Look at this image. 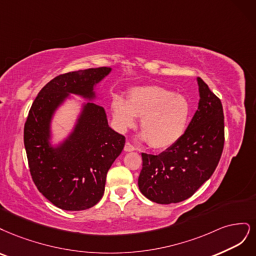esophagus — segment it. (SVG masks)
I'll return each instance as SVG.
<instances>
[{
  "mask_svg": "<svg viewBox=\"0 0 256 256\" xmlns=\"http://www.w3.org/2000/svg\"><path fill=\"white\" fill-rule=\"evenodd\" d=\"M124 151L126 152H132V151H135V146H132V144L130 142H126V146H124Z\"/></svg>",
  "mask_w": 256,
  "mask_h": 256,
  "instance_id": "1",
  "label": "esophagus"
}]
</instances>
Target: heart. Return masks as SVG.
<instances>
[{
  "label": "heart",
  "instance_id": "heart-1",
  "mask_svg": "<svg viewBox=\"0 0 256 256\" xmlns=\"http://www.w3.org/2000/svg\"><path fill=\"white\" fill-rule=\"evenodd\" d=\"M112 114L114 124L124 130L140 118L142 137L154 149H167L183 136L190 114V106L185 98L155 85L132 88L128 101L112 98Z\"/></svg>",
  "mask_w": 256,
  "mask_h": 256
}]
</instances>
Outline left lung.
Wrapping results in <instances>:
<instances>
[{"mask_svg": "<svg viewBox=\"0 0 256 256\" xmlns=\"http://www.w3.org/2000/svg\"><path fill=\"white\" fill-rule=\"evenodd\" d=\"M200 100L185 133L158 155L142 153L138 187L158 204L190 198L215 171L224 144V116L219 98L198 78Z\"/></svg>", "mask_w": 256, "mask_h": 256, "instance_id": "8db88e82", "label": "left lung"}]
</instances>
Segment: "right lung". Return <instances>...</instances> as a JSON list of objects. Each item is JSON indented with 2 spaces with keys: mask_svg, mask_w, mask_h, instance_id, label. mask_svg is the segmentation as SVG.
I'll use <instances>...</instances> for the list:
<instances>
[{
  "mask_svg": "<svg viewBox=\"0 0 256 256\" xmlns=\"http://www.w3.org/2000/svg\"><path fill=\"white\" fill-rule=\"evenodd\" d=\"M112 68L73 71L56 76L40 90L24 126V146L30 176L38 190L57 208L84 210L102 199L106 174L121 154L126 137L114 130L103 107L94 103L96 86ZM80 95L82 104L68 136L52 144L50 124L56 110Z\"/></svg>",
  "mask_w": 256,
  "mask_h": 256,
  "instance_id": "right-lung-1",
  "label": "right lung"
}]
</instances>
